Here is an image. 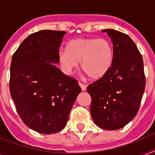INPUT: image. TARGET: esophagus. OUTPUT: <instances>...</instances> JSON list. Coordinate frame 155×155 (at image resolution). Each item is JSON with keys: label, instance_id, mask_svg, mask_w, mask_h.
Masks as SVG:
<instances>
[{"label": "esophagus", "instance_id": "obj_1", "mask_svg": "<svg viewBox=\"0 0 155 155\" xmlns=\"http://www.w3.org/2000/svg\"><path fill=\"white\" fill-rule=\"evenodd\" d=\"M79 85H80V87H81L82 91H85V90H86V86H85L84 84H82L81 82H79Z\"/></svg>", "mask_w": 155, "mask_h": 155}]
</instances>
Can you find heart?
Segmentation results:
<instances>
[{"instance_id": "b5f03b06", "label": "heart", "mask_w": 155, "mask_h": 155, "mask_svg": "<svg viewBox=\"0 0 155 155\" xmlns=\"http://www.w3.org/2000/svg\"><path fill=\"white\" fill-rule=\"evenodd\" d=\"M114 52L111 42L104 38H80L68 43L67 50L58 53L62 70L70 75L80 66L90 78L97 80L108 73L113 65Z\"/></svg>"}]
</instances>
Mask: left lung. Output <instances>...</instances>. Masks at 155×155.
<instances>
[{
	"instance_id": "1",
	"label": "left lung",
	"mask_w": 155,
	"mask_h": 155,
	"mask_svg": "<svg viewBox=\"0 0 155 155\" xmlns=\"http://www.w3.org/2000/svg\"><path fill=\"white\" fill-rule=\"evenodd\" d=\"M113 45V65L104 76L88 85L91 115L97 126L116 130L137 115L146 87L142 54L127 35L103 30Z\"/></svg>"
}]
</instances>
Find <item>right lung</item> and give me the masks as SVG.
I'll list each match as a JSON object with an SVG mask.
<instances>
[{"instance_id":"obj_1","label":"right lung","mask_w":155,"mask_h":155,"mask_svg":"<svg viewBox=\"0 0 155 155\" xmlns=\"http://www.w3.org/2000/svg\"><path fill=\"white\" fill-rule=\"evenodd\" d=\"M66 32L40 30L28 36L12 57L9 90L25 125L51 134L68 122L81 92L78 81L64 75L54 63Z\"/></svg>"}]
</instances>
